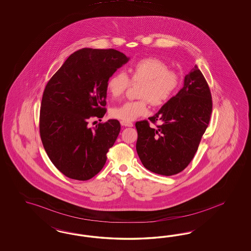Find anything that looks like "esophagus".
Listing matches in <instances>:
<instances>
[{
	"mask_svg": "<svg viewBox=\"0 0 251 251\" xmlns=\"http://www.w3.org/2000/svg\"><path fill=\"white\" fill-rule=\"evenodd\" d=\"M121 124L122 126H125V127H132L133 126V123L130 122H123V121H122Z\"/></svg>",
	"mask_w": 251,
	"mask_h": 251,
	"instance_id": "34e87169",
	"label": "esophagus"
}]
</instances>
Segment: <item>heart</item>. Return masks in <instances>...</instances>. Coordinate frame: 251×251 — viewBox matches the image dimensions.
<instances>
[{
    "label": "heart",
    "mask_w": 251,
    "mask_h": 251,
    "mask_svg": "<svg viewBox=\"0 0 251 251\" xmlns=\"http://www.w3.org/2000/svg\"><path fill=\"white\" fill-rule=\"evenodd\" d=\"M131 82H142L139 101H126L111 108L110 116L123 122H131L148 113V104L161 106L171 99L178 88L179 79L169 71L166 62L156 58H145L129 69ZM129 84V77L118 71L106 82V91L112 99L122 96Z\"/></svg>",
    "instance_id": "b5f03b06"
}]
</instances>
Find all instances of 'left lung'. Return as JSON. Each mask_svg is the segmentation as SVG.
<instances>
[{"label": "left lung", "mask_w": 251, "mask_h": 251, "mask_svg": "<svg viewBox=\"0 0 251 251\" xmlns=\"http://www.w3.org/2000/svg\"><path fill=\"white\" fill-rule=\"evenodd\" d=\"M212 108L210 88L195 65L184 77L179 92L149 118L162 125L153 129L147 121L135 123L137 153L145 168L172 176L188 167L209 125Z\"/></svg>", "instance_id": "1"}]
</instances>
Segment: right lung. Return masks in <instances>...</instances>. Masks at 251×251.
Masks as SVG:
<instances>
[{
    "label": "right lung",
    "mask_w": 251,
    "mask_h": 251,
    "mask_svg": "<svg viewBox=\"0 0 251 251\" xmlns=\"http://www.w3.org/2000/svg\"><path fill=\"white\" fill-rule=\"evenodd\" d=\"M116 50L84 48L69 56L46 85L39 132L46 152L63 175L87 180L105 166L106 152L121 131L117 120L88 127L91 118H102L106 82L129 61Z\"/></svg>",
    "instance_id": "right-lung-1"
}]
</instances>
